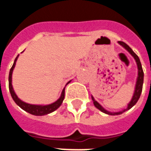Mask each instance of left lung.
Instances as JSON below:
<instances>
[{"instance_id":"obj_1","label":"left lung","mask_w":151,"mask_h":151,"mask_svg":"<svg viewBox=\"0 0 151 151\" xmlns=\"http://www.w3.org/2000/svg\"><path fill=\"white\" fill-rule=\"evenodd\" d=\"M118 44H120L122 47H124L125 49H126L128 52L130 53V54L133 56V58L135 59L136 62V64H137V67H138V77H137V79H136V88H135V92H134L133 96L132 98L131 101L129 102V103L128 104V106H127L126 109H124L122 111H119V112H110V111H107L106 110H105L104 108L102 106L99 104L97 101L95 100V99L93 98V96H92V99L93 101V103H94L95 106L97 108V109H99L100 111L102 112L105 113L106 114L109 115H118V114H122V113L125 112L126 110H130L132 106H133L136 103H137V101L139 100V97H140L141 92H142V89H143V76H144V73H143V68H142V65H141L140 60L139 59L138 55L135 53V52L132 51L130 47H129L128 45L123 42V41H118Z\"/></svg>"}]
</instances>
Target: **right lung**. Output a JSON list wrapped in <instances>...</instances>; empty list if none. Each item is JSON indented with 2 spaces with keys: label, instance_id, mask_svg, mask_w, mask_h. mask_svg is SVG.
Wrapping results in <instances>:
<instances>
[{
  "label": "right lung",
  "instance_id": "obj_1",
  "mask_svg": "<svg viewBox=\"0 0 151 151\" xmlns=\"http://www.w3.org/2000/svg\"><path fill=\"white\" fill-rule=\"evenodd\" d=\"M18 57H19V55H17V57L15 58V61H14V63H13L12 66L10 70V72H9V77H8V86H9V91H10L11 96L12 97L13 100L15 101V103L17 104L19 107H21L23 110L27 111V112L33 115H35V116H43V115H46L50 114V113L53 112L55 110H57L58 108L61 106L62 103L64 99V97H65V88L63 90V92L61 93V96L59 97V99L58 100H56L55 102H54L53 103H51V104H48V105H34V104H29V103H27L22 101L19 98H18V96L15 94V92H14V89L12 88V72L13 70L15 68V63L17 61ZM70 82V81H69L68 83ZM67 83V84H68ZM66 84V85H67Z\"/></svg>",
  "mask_w": 151,
  "mask_h": 151
}]
</instances>
